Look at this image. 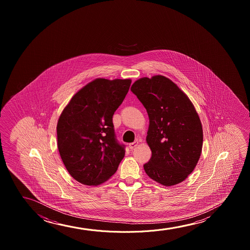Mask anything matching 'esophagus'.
I'll return each instance as SVG.
<instances>
[{"mask_svg":"<svg viewBox=\"0 0 250 250\" xmlns=\"http://www.w3.org/2000/svg\"><path fill=\"white\" fill-rule=\"evenodd\" d=\"M137 145H138V142L135 141L134 143L129 144V147H130V149H133L134 147H137Z\"/></svg>","mask_w":250,"mask_h":250,"instance_id":"obj_1","label":"esophagus"}]
</instances>
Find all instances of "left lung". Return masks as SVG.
Masks as SVG:
<instances>
[{
	"mask_svg": "<svg viewBox=\"0 0 250 250\" xmlns=\"http://www.w3.org/2000/svg\"><path fill=\"white\" fill-rule=\"evenodd\" d=\"M130 90L147 110L146 140L152 156L144 165L149 178L165 186L184 181L201 156L202 123L188 96L164 76L143 78Z\"/></svg>",
	"mask_w": 250,
	"mask_h": 250,
	"instance_id": "obj_1",
	"label": "left lung"
}]
</instances>
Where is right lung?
Segmentation results:
<instances>
[{"instance_id": "right-lung-1", "label": "right lung", "mask_w": 250, "mask_h": 250, "mask_svg": "<svg viewBox=\"0 0 250 250\" xmlns=\"http://www.w3.org/2000/svg\"><path fill=\"white\" fill-rule=\"evenodd\" d=\"M130 83V79H96L76 93L60 116L59 152L70 175L83 185L106 181L125 156L113 116Z\"/></svg>"}]
</instances>
